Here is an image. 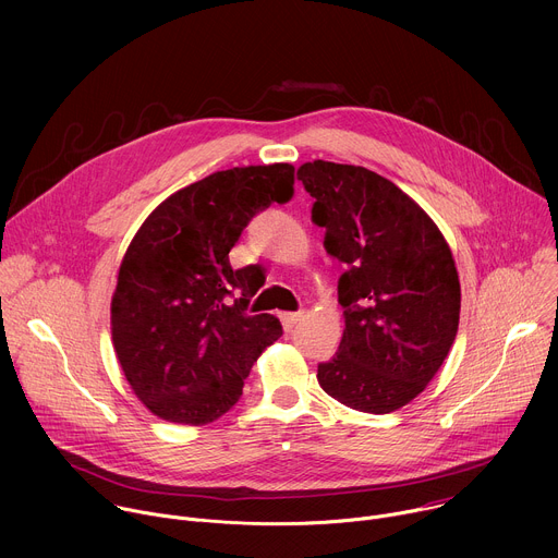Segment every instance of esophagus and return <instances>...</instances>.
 Segmentation results:
<instances>
[{
	"label": "esophagus",
	"mask_w": 558,
	"mask_h": 558,
	"mask_svg": "<svg viewBox=\"0 0 558 558\" xmlns=\"http://www.w3.org/2000/svg\"><path fill=\"white\" fill-rule=\"evenodd\" d=\"M280 320H282L284 331H291L302 320V311H298V313H280Z\"/></svg>",
	"instance_id": "1"
}]
</instances>
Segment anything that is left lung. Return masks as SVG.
<instances>
[{"label":"left lung","instance_id":"8db88e82","mask_svg":"<svg viewBox=\"0 0 558 558\" xmlns=\"http://www.w3.org/2000/svg\"><path fill=\"white\" fill-rule=\"evenodd\" d=\"M311 220L347 265L338 280L344 333L317 381L340 404L384 415L437 375L457 338L461 287L435 220L388 179L331 161L298 168Z\"/></svg>","mask_w":558,"mask_h":558}]
</instances>
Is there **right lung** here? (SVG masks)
I'll return each instance as SVG.
<instances>
[{"label":"right lung","instance_id":"add662e5","mask_svg":"<svg viewBox=\"0 0 558 558\" xmlns=\"http://www.w3.org/2000/svg\"><path fill=\"white\" fill-rule=\"evenodd\" d=\"M291 196V163L231 168L168 196L134 233L110 329L123 375L151 415L185 426L218 420L282 336L271 313H245L265 278L254 265L231 269L229 252L258 209Z\"/></svg>","mask_w":558,"mask_h":558}]
</instances>
